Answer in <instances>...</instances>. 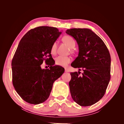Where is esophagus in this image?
Wrapping results in <instances>:
<instances>
[{"mask_svg":"<svg viewBox=\"0 0 124 124\" xmlns=\"http://www.w3.org/2000/svg\"><path fill=\"white\" fill-rule=\"evenodd\" d=\"M65 71L66 72H69V71L68 68H65Z\"/></svg>","mask_w":124,"mask_h":124,"instance_id":"1","label":"esophagus"}]
</instances>
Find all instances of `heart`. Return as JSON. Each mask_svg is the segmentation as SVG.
<instances>
[{"instance_id":"heart-1","label":"heart","mask_w":124,"mask_h":124,"mask_svg":"<svg viewBox=\"0 0 124 124\" xmlns=\"http://www.w3.org/2000/svg\"><path fill=\"white\" fill-rule=\"evenodd\" d=\"M63 41L69 46L71 48H73L76 46V42L74 39L70 36H65L63 37ZM57 47V42H54L51 48V52L52 54H55ZM71 58L69 56L60 55L55 58V63L59 66L66 67L71 61Z\"/></svg>"}]
</instances>
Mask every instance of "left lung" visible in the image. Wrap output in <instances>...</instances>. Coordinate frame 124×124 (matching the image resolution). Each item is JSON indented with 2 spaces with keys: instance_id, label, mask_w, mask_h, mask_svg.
Returning a JSON list of instances; mask_svg holds the SVG:
<instances>
[{
  "instance_id": "1",
  "label": "left lung",
  "mask_w": 124,
  "mask_h": 124,
  "mask_svg": "<svg viewBox=\"0 0 124 124\" xmlns=\"http://www.w3.org/2000/svg\"><path fill=\"white\" fill-rule=\"evenodd\" d=\"M78 46V56L71 63L80 72L71 73L69 83L73 100L81 106H90L102 98L110 80L111 57L100 37L88 28L67 29Z\"/></svg>"
}]
</instances>
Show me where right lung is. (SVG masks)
<instances>
[{
  "label": "right lung",
  "mask_w": 124,
  "mask_h": 124,
  "mask_svg": "<svg viewBox=\"0 0 124 124\" xmlns=\"http://www.w3.org/2000/svg\"><path fill=\"white\" fill-rule=\"evenodd\" d=\"M62 33L55 27L40 26L31 29L18 44L12 59V82L16 91L26 102L38 104L49 97L55 81L65 69L54 66L51 48ZM45 61L50 66L42 69Z\"/></svg>",
  "instance_id": "right-lung-1"
}]
</instances>
